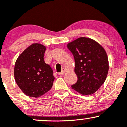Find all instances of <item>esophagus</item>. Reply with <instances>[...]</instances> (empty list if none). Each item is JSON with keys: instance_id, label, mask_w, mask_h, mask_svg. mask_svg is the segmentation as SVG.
Masks as SVG:
<instances>
[{"instance_id": "esophagus-1", "label": "esophagus", "mask_w": 127, "mask_h": 127, "mask_svg": "<svg viewBox=\"0 0 127 127\" xmlns=\"http://www.w3.org/2000/svg\"><path fill=\"white\" fill-rule=\"evenodd\" d=\"M65 72V68H63V69H62V72H59V73H58V75H60V76H62V75H64Z\"/></svg>"}]
</instances>
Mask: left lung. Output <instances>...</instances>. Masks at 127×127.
Instances as JSON below:
<instances>
[{
    "label": "left lung",
    "instance_id": "8db88e82",
    "mask_svg": "<svg viewBox=\"0 0 127 127\" xmlns=\"http://www.w3.org/2000/svg\"><path fill=\"white\" fill-rule=\"evenodd\" d=\"M75 61L78 81L73 89L84 95L95 93L104 84L109 70V62L104 49L97 42L80 37L67 45Z\"/></svg>",
    "mask_w": 127,
    "mask_h": 127
}]
</instances>
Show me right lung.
Here are the masks:
<instances>
[{
    "mask_svg": "<svg viewBox=\"0 0 127 127\" xmlns=\"http://www.w3.org/2000/svg\"><path fill=\"white\" fill-rule=\"evenodd\" d=\"M45 46L33 43L18 57L15 62L16 83L26 95L37 97L52 88L54 76L50 65L45 63Z\"/></svg>",
    "mask_w": 127,
    "mask_h": 127,
    "instance_id": "right-lung-1",
    "label": "right lung"
}]
</instances>
